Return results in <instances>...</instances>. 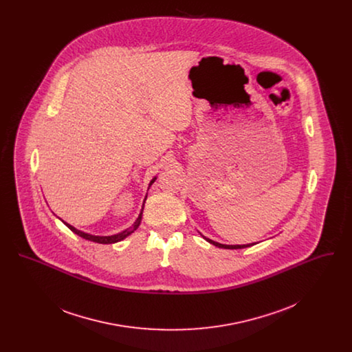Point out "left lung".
<instances>
[{"mask_svg":"<svg viewBox=\"0 0 352 352\" xmlns=\"http://www.w3.org/2000/svg\"><path fill=\"white\" fill-rule=\"evenodd\" d=\"M203 236V234H201ZM210 244H212V245H215V247H219V248H224V250H241V248H247V247H252L253 244H244V245H226V244H220V243H217V241H214V240H211V239H208V237H206V236H203Z\"/></svg>","mask_w":352,"mask_h":352,"instance_id":"8db88e82","label":"left lung"}]
</instances>
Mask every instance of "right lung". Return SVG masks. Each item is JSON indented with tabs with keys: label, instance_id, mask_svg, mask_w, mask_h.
<instances>
[{
	"label": "right lung",
	"instance_id": "right-lung-1",
	"mask_svg": "<svg viewBox=\"0 0 352 352\" xmlns=\"http://www.w3.org/2000/svg\"><path fill=\"white\" fill-rule=\"evenodd\" d=\"M155 179H157L155 177L151 179V184H149V187H151V184H154V181H155ZM146 197H148V195H146ZM146 197H145V201H146ZM145 201H144V203H145ZM142 211H144V204H142V210H141V212H140L138 218H137V220H135L133 224H132V227L126 228L125 231H122V232H120V234H111V236H95V234H85L83 231L76 230L75 227H72L71 224H68L66 221H63V223L67 226L68 228H69L74 234H76L78 236L83 237L85 240H89V241H94V243H99V244H113V243H118V241L124 240L126 236L133 234L134 231L138 228L140 223H141V219H142Z\"/></svg>",
	"mask_w": 352,
	"mask_h": 352
}]
</instances>
